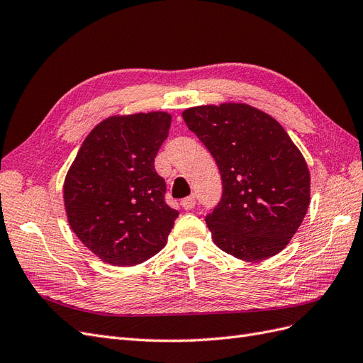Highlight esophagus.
I'll use <instances>...</instances> for the list:
<instances>
[{"label": "esophagus", "instance_id": "esophagus-1", "mask_svg": "<svg viewBox=\"0 0 363 363\" xmlns=\"http://www.w3.org/2000/svg\"><path fill=\"white\" fill-rule=\"evenodd\" d=\"M195 204H196L195 196H186V199L182 200V207L184 211H191V208L195 207Z\"/></svg>", "mask_w": 363, "mask_h": 363}]
</instances>
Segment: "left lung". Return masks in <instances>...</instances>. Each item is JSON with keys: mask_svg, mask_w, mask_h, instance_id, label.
<instances>
[{"mask_svg": "<svg viewBox=\"0 0 363 363\" xmlns=\"http://www.w3.org/2000/svg\"><path fill=\"white\" fill-rule=\"evenodd\" d=\"M183 119L221 172V201L206 216L213 242L247 262L276 256L311 203L300 150L276 119L244 103L191 107Z\"/></svg>", "mask_w": 363, "mask_h": 363, "instance_id": "left-lung-1", "label": "left lung"}]
</instances>
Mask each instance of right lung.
<instances>
[{"label":"right lung","instance_id":"add662e5","mask_svg":"<svg viewBox=\"0 0 363 363\" xmlns=\"http://www.w3.org/2000/svg\"><path fill=\"white\" fill-rule=\"evenodd\" d=\"M167 112L111 116L82 144L63 184L72 232L96 257L133 267L167 245L179 212L164 203L155 157L168 138Z\"/></svg>","mask_w":363,"mask_h":363}]
</instances>
